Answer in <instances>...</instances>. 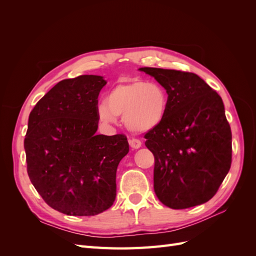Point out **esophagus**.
<instances>
[{
    "label": "esophagus",
    "instance_id": "1",
    "mask_svg": "<svg viewBox=\"0 0 256 256\" xmlns=\"http://www.w3.org/2000/svg\"><path fill=\"white\" fill-rule=\"evenodd\" d=\"M129 145L132 147V148H140L142 146V143L140 140H138V138H129Z\"/></svg>",
    "mask_w": 256,
    "mask_h": 256
}]
</instances>
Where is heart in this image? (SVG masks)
<instances>
[{
  "mask_svg": "<svg viewBox=\"0 0 256 256\" xmlns=\"http://www.w3.org/2000/svg\"><path fill=\"white\" fill-rule=\"evenodd\" d=\"M168 109V94L160 84L145 81L120 82L108 92L106 102L97 108L99 120L114 122L118 115L124 116L128 129L142 132L162 122Z\"/></svg>",
  "mask_w": 256,
  "mask_h": 256,
  "instance_id": "b5f03b06",
  "label": "heart"
}]
</instances>
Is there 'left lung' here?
<instances>
[{"label":"left lung","mask_w":256,"mask_h":256,"mask_svg":"<svg viewBox=\"0 0 256 256\" xmlns=\"http://www.w3.org/2000/svg\"><path fill=\"white\" fill-rule=\"evenodd\" d=\"M168 92L164 118L146 132L154 157V190L172 209L206 203L232 164V132L218 92L196 74L144 67Z\"/></svg>","instance_id":"8db88e82"}]
</instances>
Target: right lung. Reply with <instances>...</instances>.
Returning <instances> with one entry per match:
<instances>
[{"label": "right lung", "mask_w": 256, "mask_h": 256, "mask_svg": "<svg viewBox=\"0 0 256 256\" xmlns=\"http://www.w3.org/2000/svg\"><path fill=\"white\" fill-rule=\"evenodd\" d=\"M102 76L60 81L28 116V174L50 207L68 216H96L116 196V170L129 152L125 134H97Z\"/></svg>", "instance_id": "add662e5"}]
</instances>
